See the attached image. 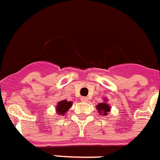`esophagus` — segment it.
<instances>
[{
	"label": "esophagus",
	"mask_w": 160,
	"mask_h": 160,
	"mask_svg": "<svg viewBox=\"0 0 160 160\" xmlns=\"http://www.w3.org/2000/svg\"><path fill=\"white\" fill-rule=\"evenodd\" d=\"M81 101H82V102H87V101H88V99H87V97H82Z\"/></svg>",
	"instance_id": "34e87169"
}]
</instances>
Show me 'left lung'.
<instances>
[{"mask_svg":"<svg viewBox=\"0 0 160 160\" xmlns=\"http://www.w3.org/2000/svg\"><path fill=\"white\" fill-rule=\"evenodd\" d=\"M96 108L98 109L99 112L100 113L101 115H107L108 112H110V107L108 103H100L97 105Z\"/></svg>","mask_w":160,"mask_h":160,"instance_id":"1","label":"left lung"}]
</instances>
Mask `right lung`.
<instances>
[{
  "label": "right lung",
  "instance_id": "right-lung-1",
  "mask_svg": "<svg viewBox=\"0 0 160 160\" xmlns=\"http://www.w3.org/2000/svg\"><path fill=\"white\" fill-rule=\"evenodd\" d=\"M72 106V102H68L67 100H61L60 101L59 103H57V112L58 114L60 115L64 116L65 113L68 110L71 108Z\"/></svg>",
  "mask_w": 160,
  "mask_h": 160
}]
</instances>
